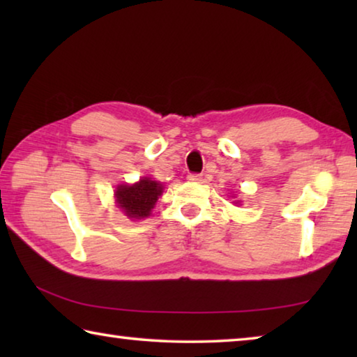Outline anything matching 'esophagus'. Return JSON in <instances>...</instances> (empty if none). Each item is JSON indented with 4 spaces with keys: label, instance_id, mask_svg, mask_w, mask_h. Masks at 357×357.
<instances>
[{
    "label": "esophagus",
    "instance_id": "obj_1",
    "mask_svg": "<svg viewBox=\"0 0 357 357\" xmlns=\"http://www.w3.org/2000/svg\"><path fill=\"white\" fill-rule=\"evenodd\" d=\"M187 179L192 181V183H200V181L203 179L202 174H197V173H190L189 176H187Z\"/></svg>",
    "mask_w": 357,
    "mask_h": 357
}]
</instances>
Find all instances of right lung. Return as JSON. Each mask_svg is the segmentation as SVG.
I'll use <instances>...</instances> for the list:
<instances>
[{"label":"right lung","mask_w":357,"mask_h":357,"mask_svg":"<svg viewBox=\"0 0 357 357\" xmlns=\"http://www.w3.org/2000/svg\"><path fill=\"white\" fill-rule=\"evenodd\" d=\"M162 192L164 187L160 183L151 178H142L135 184L118 185L114 190V198L118 208L123 209L129 219L140 220L151 214Z\"/></svg>","instance_id":"1"}]
</instances>
